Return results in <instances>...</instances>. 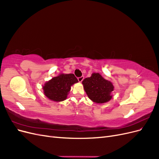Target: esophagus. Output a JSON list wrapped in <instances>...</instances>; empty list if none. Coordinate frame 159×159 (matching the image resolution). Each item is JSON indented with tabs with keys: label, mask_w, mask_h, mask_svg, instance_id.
Returning a JSON list of instances; mask_svg holds the SVG:
<instances>
[{
	"label": "esophagus",
	"mask_w": 159,
	"mask_h": 159,
	"mask_svg": "<svg viewBox=\"0 0 159 159\" xmlns=\"http://www.w3.org/2000/svg\"><path fill=\"white\" fill-rule=\"evenodd\" d=\"M84 76L79 77V78H78V81H80V82H81V81H82L84 80Z\"/></svg>",
	"instance_id": "obj_1"
}]
</instances>
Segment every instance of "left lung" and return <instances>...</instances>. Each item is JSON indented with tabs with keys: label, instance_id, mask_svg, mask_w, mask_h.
I'll return each instance as SVG.
<instances>
[{
	"label": "left lung",
	"instance_id": "1",
	"mask_svg": "<svg viewBox=\"0 0 159 159\" xmlns=\"http://www.w3.org/2000/svg\"><path fill=\"white\" fill-rule=\"evenodd\" d=\"M82 84L86 93L93 102L103 103L112 98L113 84L98 73H93L89 78L84 79Z\"/></svg>",
	"mask_w": 159,
	"mask_h": 159
}]
</instances>
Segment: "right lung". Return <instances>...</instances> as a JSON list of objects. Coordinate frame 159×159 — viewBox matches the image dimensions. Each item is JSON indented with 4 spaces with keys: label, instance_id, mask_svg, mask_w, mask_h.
I'll return each mask as SVG.
<instances>
[{
    "label": "right lung",
    "instance_id": "add662e5",
    "mask_svg": "<svg viewBox=\"0 0 159 159\" xmlns=\"http://www.w3.org/2000/svg\"><path fill=\"white\" fill-rule=\"evenodd\" d=\"M78 80L73 74H60L54 77L43 86L45 95L54 102H61L67 98L71 86Z\"/></svg>",
    "mask_w": 159,
    "mask_h": 159
}]
</instances>
